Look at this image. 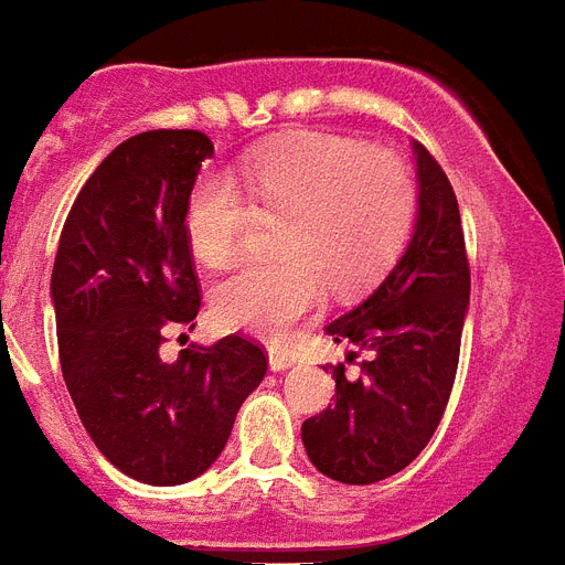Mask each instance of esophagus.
Segmentation results:
<instances>
[{
	"label": "esophagus",
	"mask_w": 565,
	"mask_h": 565,
	"mask_svg": "<svg viewBox=\"0 0 565 565\" xmlns=\"http://www.w3.org/2000/svg\"><path fill=\"white\" fill-rule=\"evenodd\" d=\"M268 363H271L274 372H282V370H288V366H291L294 361L286 355V352H277V349H271V355H268Z\"/></svg>",
	"instance_id": "esophagus-1"
}]
</instances>
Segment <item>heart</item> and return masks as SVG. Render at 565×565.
Masks as SVG:
<instances>
[{"label": "heart", "instance_id": "b5f03b06", "mask_svg": "<svg viewBox=\"0 0 565 565\" xmlns=\"http://www.w3.org/2000/svg\"><path fill=\"white\" fill-rule=\"evenodd\" d=\"M418 193L393 152L347 135L311 132L256 149L239 188L204 172L184 204V236L202 265L239 259L256 222H282L279 263L242 268L213 288V315L231 329L279 338L323 297H349L384 277L407 245Z\"/></svg>", "mask_w": 565, "mask_h": 565}]
</instances>
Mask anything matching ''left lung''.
Returning <instances> with one entry per match:
<instances>
[{
	"instance_id": "obj_1",
	"label": "left lung",
	"mask_w": 565,
	"mask_h": 565,
	"mask_svg": "<svg viewBox=\"0 0 565 565\" xmlns=\"http://www.w3.org/2000/svg\"><path fill=\"white\" fill-rule=\"evenodd\" d=\"M418 218L413 239L375 291L326 326L363 355L361 375L338 363L334 404L302 422L311 465L329 479L372 484L422 454L445 416L459 366L470 265L459 202L439 161L416 143Z\"/></svg>"
}]
</instances>
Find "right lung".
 <instances>
[{
    "label": "right lung",
    "mask_w": 565,
    "mask_h": 565,
    "mask_svg": "<svg viewBox=\"0 0 565 565\" xmlns=\"http://www.w3.org/2000/svg\"><path fill=\"white\" fill-rule=\"evenodd\" d=\"M213 156L199 129H152L115 147L74 199L51 274L60 366L97 450L147 484H181L225 450L268 370L256 340L161 358L202 306L184 204Z\"/></svg>",
    "instance_id": "right-lung-1"
}]
</instances>
